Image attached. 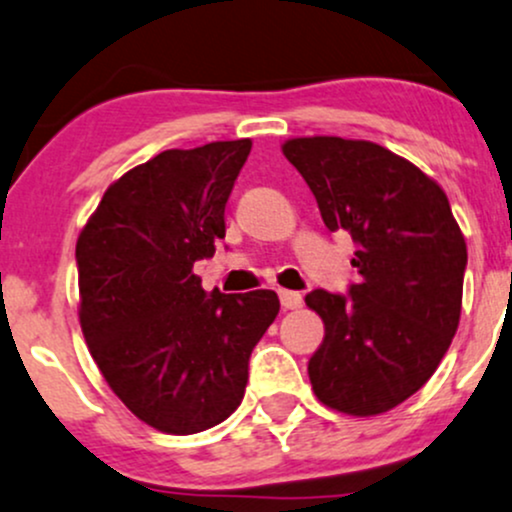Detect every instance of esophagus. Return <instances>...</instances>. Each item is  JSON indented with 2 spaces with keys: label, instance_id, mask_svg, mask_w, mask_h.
<instances>
[{
  "label": "esophagus",
  "instance_id": "obj_1",
  "mask_svg": "<svg viewBox=\"0 0 512 512\" xmlns=\"http://www.w3.org/2000/svg\"><path fill=\"white\" fill-rule=\"evenodd\" d=\"M279 301H281V308L286 310H296L301 308L303 303V296L298 291H286V289H279Z\"/></svg>",
  "mask_w": 512,
  "mask_h": 512
}]
</instances>
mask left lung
Segmentation results:
<instances>
[{
	"label": "left lung",
	"mask_w": 512,
	"mask_h": 512,
	"mask_svg": "<svg viewBox=\"0 0 512 512\" xmlns=\"http://www.w3.org/2000/svg\"><path fill=\"white\" fill-rule=\"evenodd\" d=\"M330 231H349L358 284L315 289L325 322L308 361L325 407L351 416L395 409L436 373L460 325L467 243L443 187L385 146L342 137L281 144Z\"/></svg>",
	"instance_id": "8db88e82"
}]
</instances>
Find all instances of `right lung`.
Wrapping results in <instances>:
<instances>
[{"mask_svg": "<svg viewBox=\"0 0 512 512\" xmlns=\"http://www.w3.org/2000/svg\"><path fill=\"white\" fill-rule=\"evenodd\" d=\"M250 149L236 139L161 151L105 190L76 240L88 351L156 431L190 436L226 421L279 315L274 291L207 293L192 272L226 236L223 211Z\"/></svg>", "mask_w": 512, "mask_h": 512, "instance_id": "1", "label": "right lung"}]
</instances>
